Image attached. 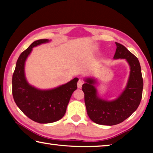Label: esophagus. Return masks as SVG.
Here are the masks:
<instances>
[{"mask_svg": "<svg viewBox=\"0 0 153 153\" xmlns=\"http://www.w3.org/2000/svg\"><path fill=\"white\" fill-rule=\"evenodd\" d=\"M83 84H84V81L82 79H79L78 82H77V88H81Z\"/></svg>", "mask_w": 153, "mask_h": 153, "instance_id": "obj_1", "label": "esophagus"}]
</instances>
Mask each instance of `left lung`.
<instances>
[{
    "instance_id": "8db88e82",
    "label": "left lung",
    "mask_w": 153,
    "mask_h": 153,
    "mask_svg": "<svg viewBox=\"0 0 153 153\" xmlns=\"http://www.w3.org/2000/svg\"><path fill=\"white\" fill-rule=\"evenodd\" d=\"M115 44L117 48L113 59H126L130 67L127 86L120 97L111 101L100 98L93 78H86V83L82 85L88 115L100 125L113 126L123 122L138 108L142 96L143 79L138 58L123 45Z\"/></svg>"
}]
</instances>
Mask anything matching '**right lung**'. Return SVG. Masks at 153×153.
Here are the masks:
<instances>
[{
    "label": "right lung",
    "mask_w": 153,
    "mask_h": 153,
    "mask_svg": "<svg viewBox=\"0 0 153 153\" xmlns=\"http://www.w3.org/2000/svg\"><path fill=\"white\" fill-rule=\"evenodd\" d=\"M48 39L33 42L17 59L12 78V93L18 107L27 117L39 123H49L63 117L78 78L75 77L61 86L51 90H40L31 86L25 76V63L32 48Z\"/></svg>",
    "instance_id": "1"
}]
</instances>
